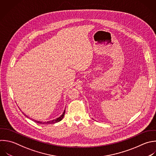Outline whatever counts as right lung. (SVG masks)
Returning <instances> with one entry per match:
<instances>
[{
  "instance_id": "add662e5",
  "label": "right lung",
  "mask_w": 156,
  "mask_h": 156,
  "mask_svg": "<svg viewBox=\"0 0 156 156\" xmlns=\"http://www.w3.org/2000/svg\"><path fill=\"white\" fill-rule=\"evenodd\" d=\"M65 110H64V112H63V113H62V115L60 116H59L58 118H55V119H52V120H51V121H37V120L34 119L30 118L29 116L25 115V114L24 113V112H23V113H24V115L27 118H29V119H30L34 121V122H37V123L41 124H54V123L58 122L60 121L63 119V118L64 117V115H65Z\"/></svg>"
}]
</instances>
